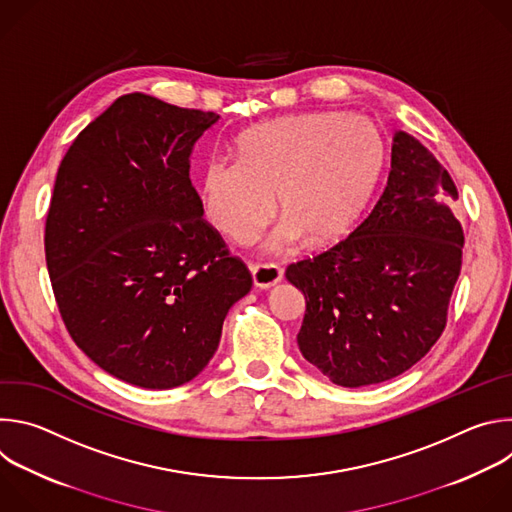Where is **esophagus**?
<instances>
[{"instance_id":"1","label":"esophagus","mask_w":512,"mask_h":512,"mask_svg":"<svg viewBox=\"0 0 512 512\" xmlns=\"http://www.w3.org/2000/svg\"><path fill=\"white\" fill-rule=\"evenodd\" d=\"M249 269H251L255 287H261V289H267V287L279 283L283 277L281 267H277L273 263H253V265H249Z\"/></svg>"}]
</instances>
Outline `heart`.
Listing matches in <instances>:
<instances>
[{
  "mask_svg": "<svg viewBox=\"0 0 512 512\" xmlns=\"http://www.w3.org/2000/svg\"><path fill=\"white\" fill-rule=\"evenodd\" d=\"M383 135L360 115L316 111L287 115L247 131L239 158H212L202 172L208 221L247 243L277 206L283 218L267 247L289 251L340 239L358 218L383 164Z\"/></svg>",
  "mask_w": 512,
  "mask_h": 512,
  "instance_id": "b5f03b06",
  "label": "heart"
}]
</instances>
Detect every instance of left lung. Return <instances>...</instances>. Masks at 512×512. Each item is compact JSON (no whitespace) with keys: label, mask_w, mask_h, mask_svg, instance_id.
<instances>
[{"label":"left lung","mask_w":512,"mask_h":512,"mask_svg":"<svg viewBox=\"0 0 512 512\" xmlns=\"http://www.w3.org/2000/svg\"><path fill=\"white\" fill-rule=\"evenodd\" d=\"M448 170L397 131L383 192L354 231L285 277L306 298L298 346L340 387L399 377L442 336L464 231Z\"/></svg>","instance_id":"8db88e82"}]
</instances>
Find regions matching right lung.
<instances>
[{
	"label": "right lung",
	"instance_id": "obj_1",
	"mask_svg": "<svg viewBox=\"0 0 512 512\" xmlns=\"http://www.w3.org/2000/svg\"><path fill=\"white\" fill-rule=\"evenodd\" d=\"M218 121L143 93L119 97L72 141L46 216V265L75 344L143 387L192 381L253 285L202 214L190 154Z\"/></svg>",
	"mask_w": 512,
	"mask_h": 512
}]
</instances>
